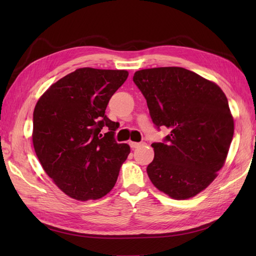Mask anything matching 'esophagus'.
Here are the masks:
<instances>
[{
  "label": "esophagus",
  "mask_w": 256,
  "mask_h": 256,
  "mask_svg": "<svg viewBox=\"0 0 256 256\" xmlns=\"http://www.w3.org/2000/svg\"><path fill=\"white\" fill-rule=\"evenodd\" d=\"M129 145H130L131 148L134 150V148H136V147H140L141 145H144V143H138V142H132V141H130V142H129Z\"/></svg>",
  "instance_id": "1"
}]
</instances>
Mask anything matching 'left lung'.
I'll return each instance as SVG.
<instances>
[{
  "label": "left lung",
  "instance_id": "obj_1",
  "mask_svg": "<svg viewBox=\"0 0 256 256\" xmlns=\"http://www.w3.org/2000/svg\"><path fill=\"white\" fill-rule=\"evenodd\" d=\"M134 82L154 126L170 130L164 142L152 144L150 180L172 198L196 196L216 177L233 138L234 120L226 94L216 83L182 67L142 69Z\"/></svg>",
  "mask_w": 256,
  "mask_h": 256
}]
</instances>
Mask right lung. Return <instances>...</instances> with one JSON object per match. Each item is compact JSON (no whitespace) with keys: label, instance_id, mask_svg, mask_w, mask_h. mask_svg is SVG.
<instances>
[{"label":"right lung","instance_id":"obj_1","mask_svg":"<svg viewBox=\"0 0 256 256\" xmlns=\"http://www.w3.org/2000/svg\"><path fill=\"white\" fill-rule=\"evenodd\" d=\"M127 70L79 68L52 84L33 113V145L44 172L65 194L78 200L109 193L130 152L106 118L110 98ZM106 126L108 132L101 134Z\"/></svg>","mask_w":256,"mask_h":256}]
</instances>
